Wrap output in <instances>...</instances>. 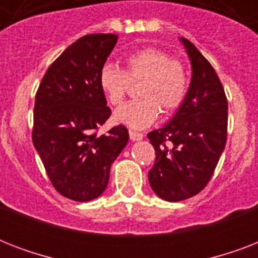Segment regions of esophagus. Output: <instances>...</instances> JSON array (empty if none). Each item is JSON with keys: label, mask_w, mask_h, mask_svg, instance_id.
Returning a JSON list of instances; mask_svg holds the SVG:
<instances>
[{"label": "esophagus", "mask_w": 258, "mask_h": 258, "mask_svg": "<svg viewBox=\"0 0 258 258\" xmlns=\"http://www.w3.org/2000/svg\"><path fill=\"white\" fill-rule=\"evenodd\" d=\"M142 138H143V134L137 133V131H134V130H130V139H131V141H141Z\"/></svg>", "instance_id": "obj_1"}]
</instances>
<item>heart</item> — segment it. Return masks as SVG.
Masks as SVG:
<instances>
[{
  "mask_svg": "<svg viewBox=\"0 0 258 258\" xmlns=\"http://www.w3.org/2000/svg\"><path fill=\"white\" fill-rule=\"evenodd\" d=\"M123 71L113 62L99 70V86L113 107L123 104L131 83H139V99L117 109L115 119L131 128H145L155 121L159 112L171 113L183 104L190 78L183 62L166 50L146 46L124 57Z\"/></svg>",
  "mask_w": 258,
  "mask_h": 258,
  "instance_id": "heart-1",
  "label": "heart"
}]
</instances>
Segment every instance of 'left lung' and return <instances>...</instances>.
<instances>
[{"label": "left lung", "instance_id": "obj_1", "mask_svg": "<svg viewBox=\"0 0 258 258\" xmlns=\"http://www.w3.org/2000/svg\"><path fill=\"white\" fill-rule=\"evenodd\" d=\"M180 40L192 67L187 96L165 127L147 134L155 150L150 184L170 202L187 200L206 187L228 138V99L222 83L194 44Z\"/></svg>", "mask_w": 258, "mask_h": 258}]
</instances>
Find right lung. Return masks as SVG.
<instances>
[{
    "instance_id": "obj_1",
    "label": "right lung",
    "mask_w": 258,
    "mask_h": 258,
    "mask_svg": "<svg viewBox=\"0 0 258 258\" xmlns=\"http://www.w3.org/2000/svg\"><path fill=\"white\" fill-rule=\"evenodd\" d=\"M116 41L112 33L76 40L50 64L36 92L34 149L56 191L79 202L104 191L111 165L128 142V130L121 124L97 135L111 116L99 70Z\"/></svg>"
}]
</instances>
